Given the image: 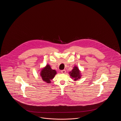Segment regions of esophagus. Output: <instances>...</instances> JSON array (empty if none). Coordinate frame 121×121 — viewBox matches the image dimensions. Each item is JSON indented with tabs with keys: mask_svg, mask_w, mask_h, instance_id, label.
Masks as SVG:
<instances>
[{
	"mask_svg": "<svg viewBox=\"0 0 121 121\" xmlns=\"http://www.w3.org/2000/svg\"><path fill=\"white\" fill-rule=\"evenodd\" d=\"M61 73H66V71L65 70H61Z\"/></svg>",
	"mask_w": 121,
	"mask_h": 121,
	"instance_id": "obj_1",
	"label": "esophagus"
}]
</instances>
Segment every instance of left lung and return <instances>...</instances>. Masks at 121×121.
<instances>
[{
	"label": "left lung",
	"mask_w": 121,
	"mask_h": 121,
	"mask_svg": "<svg viewBox=\"0 0 121 121\" xmlns=\"http://www.w3.org/2000/svg\"><path fill=\"white\" fill-rule=\"evenodd\" d=\"M70 75L73 79H74V80H77L78 79L80 78L81 75L80 71L77 67L75 66L73 69L70 72Z\"/></svg>",
	"instance_id": "left-lung-1"
}]
</instances>
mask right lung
Wrapping results in <instances>:
<instances>
[{
    "label": "right lung",
    "instance_id": "obj_1",
    "mask_svg": "<svg viewBox=\"0 0 121 121\" xmlns=\"http://www.w3.org/2000/svg\"><path fill=\"white\" fill-rule=\"evenodd\" d=\"M40 76L43 81L47 83H50L52 78L57 73L55 70H52L49 65H47L46 67L42 69L40 73Z\"/></svg>",
    "mask_w": 121,
    "mask_h": 121
}]
</instances>
